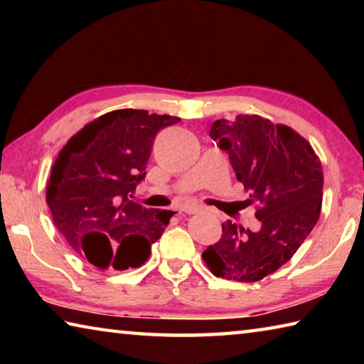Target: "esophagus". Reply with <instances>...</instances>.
<instances>
[{
	"instance_id": "1",
	"label": "esophagus",
	"mask_w": 364,
	"mask_h": 364,
	"mask_svg": "<svg viewBox=\"0 0 364 364\" xmlns=\"http://www.w3.org/2000/svg\"><path fill=\"white\" fill-rule=\"evenodd\" d=\"M202 207L200 205H196V204H184L180 207V212H184V213H189V215H194L197 212H200Z\"/></svg>"
}]
</instances>
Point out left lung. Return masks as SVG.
Masks as SVG:
<instances>
[{
  "mask_svg": "<svg viewBox=\"0 0 364 364\" xmlns=\"http://www.w3.org/2000/svg\"><path fill=\"white\" fill-rule=\"evenodd\" d=\"M210 138L230 157L258 210L260 230L223 225L202 258L217 278L255 282L282 267L315 228L323 202V167L306 139L260 115L213 122Z\"/></svg>",
  "mask_w": 364,
  "mask_h": 364,
  "instance_id": "obj_1",
  "label": "left lung"
}]
</instances>
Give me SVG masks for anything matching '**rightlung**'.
Masks as SVG:
<instances>
[{
	"label": "right lung",
	"instance_id": "obj_1",
	"mask_svg": "<svg viewBox=\"0 0 364 364\" xmlns=\"http://www.w3.org/2000/svg\"><path fill=\"white\" fill-rule=\"evenodd\" d=\"M176 122L147 110H112L83 127L59 152L46 202L59 232L95 267H141L173 217L132 199L146 178L156 134Z\"/></svg>",
	"mask_w": 364,
	"mask_h": 364
}]
</instances>
